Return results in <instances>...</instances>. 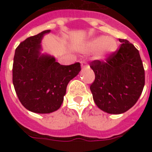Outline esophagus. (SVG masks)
I'll return each instance as SVG.
<instances>
[{"instance_id":"34e87169","label":"esophagus","mask_w":152,"mask_h":152,"mask_svg":"<svg viewBox=\"0 0 152 152\" xmlns=\"http://www.w3.org/2000/svg\"><path fill=\"white\" fill-rule=\"evenodd\" d=\"M80 64L82 69H83V68H85V67L87 66V63H86V61H82L80 62Z\"/></svg>"}]
</instances>
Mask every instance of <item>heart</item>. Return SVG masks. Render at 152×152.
<instances>
[{"label":"heart","mask_w":152,"mask_h":152,"mask_svg":"<svg viewBox=\"0 0 152 152\" xmlns=\"http://www.w3.org/2000/svg\"><path fill=\"white\" fill-rule=\"evenodd\" d=\"M117 50V43L114 39L111 38L100 36L91 40L85 46L87 52L97 51V54L100 58H104L112 54Z\"/></svg>","instance_id":"obj_1"}]
</instances>
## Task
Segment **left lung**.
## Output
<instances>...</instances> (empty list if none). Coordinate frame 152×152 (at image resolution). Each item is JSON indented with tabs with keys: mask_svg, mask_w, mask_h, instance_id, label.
Instances as JSON below:
<instances>
[{
	"mask_svg": "<svg viewBox=\"0 0 152 152\" xmlns=\"http://www.w3.org/2000/svg\"><path fill=\"white\" fill-rule=\"evenodd\" d=\"M119 50L106 58L90 63L95 81L90 89L96 106L108 113L120 114L134 106L141 95L145 74L139 51L126 39H119Z\"/></svg>",
	"mask_w": 152,
	"mask_h": 152,
	"instance_id": "left-lung-1",
	"label": "left lung"
}]
</instances>
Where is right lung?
<instances>
[{
    "label": "right lung",
    "instance_id": "obj_1",
    "mask_svg": "<svg viewBox=\"0 0 152 152\" xmlns=\"http://www.w3.org/2000/svg\"><path fill=\"white\" fill-rule=\"evenodd\" d=\"M46 30L29 37L15 49L12 82L19 100L28 110L50 113L61 107L67 85L79 74L80 64L61 65L53 57L42 54L41 42Z\"/></svg>",
    "mask_w": 152,
    "mask_h": 152
}]
</instances>
